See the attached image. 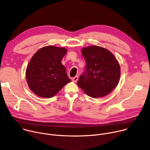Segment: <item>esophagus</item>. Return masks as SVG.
Returning a JSON list of instances; mask_svg holds the SVG:
<instances>
[{
	"label": "esophagus",
	"instance_id": "esophagus-1",
	"mask_svg": "<svg viewBox=\"0 0 150 150\" xmlns=\"http://www.w3.org/2000/svg\"><path fill=\"white\" fill-rule=\"evenodd\" d=\"M78 76H75V77H74V78L72 79V81L73 82L75 83V82H76V81H78Z\"/></svg>",
	"mask_w": 150,
	"mask_h": 150
}]
</instances>
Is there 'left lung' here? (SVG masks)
Instances as JSON below:
<instances>
[{"label": "left lung", "mask_w": 150, "mask_h": 150, "mask_svg": "<svg viewBox=\"0 0 150 150\" xmlns=\"http://www.w3.org/2000/svg\"><path fill=\"white\" fill-rule=\"evenodd\" d=\"M81 54L86 67L78 86L92 98L107 95L120 79L121 67L116 58L108 49L96 45L83 48Z\"/></svg>", "instance_id": "left-lung-1"}]
</instances>
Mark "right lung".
<instances>
[{
    "label": "right lung",
    "mask_w": 150,
    "mask_h": 150,
    "mask_svg": "<svg viewBox=\"0 0 150 150\" xmlns=\"http://www.w3.org/2000/svg\"><path fill=\"white\" fill-rule=\"evenodd\" d=\"M67 52L65 47L50 45L34 54L26 67V78L34 94L41 98H52L71 81L61 63Z\"/></svg>",
    "instance_id": "1"
}]
</instances>
